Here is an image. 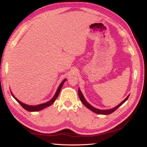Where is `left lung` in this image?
<instances>
[{"mask_svg":"<svg viewBox=\"0 0 147 147\" xmlns=\"http://www.w3.org/2000/svg\"><path fill=\"white\" fill-rule=\"evenodd\" d=\"M78 95H79V97L80 98V100H81V102H82V103H83L84 105L85 106L86 108H88V109H90V110H91V111L95 112V113H96V114H104V115H107V114H112V112H114L116 109H117L118 108H119L120 106L122 105V104H123L124 102H125L126 100H128V97H129V96H130V95H128L127 97H126L125 99H124L123 101L121 102V103L119 104H118V105H117L116 106H115V107H114V108H111V109H108V110H100V109H98V108H96L93 107V106L90 105V104L88 103L87 101H86V99L84 97L83 94H82V93L81 90H80V88H79V89H78Z\"/></svg>","mask_w":147,"mask_h":147,"instance_id":"obj_1","label":"left lung"}]
</instances>
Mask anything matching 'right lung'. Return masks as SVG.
Listing matches in <instances>:
<instances>
[{
  "label": "right lung",
  "instance_id": "add662e5",
  "mask_svg": "<svg viewBox=\"0 0 147 147\" xmlns=\"http://www.w3.org/2000/svg\"><path fill=\"white\" fill-rule=\"evenodd\" d=\"M65 80H66V79H65L64 80H63V81H62L61 83L60 84V85L59 86V87H58V88H57V91H56V92H55V95H54V96H53V98H52V99L50 100L49 101H48V102H45V103L39 104V105L31 106V105H27V104H24V103H23V102H22L19 101V100H18L17 98H16L15 96L13 95V93H12L11 92L12 96H13V97L14 98H15V99L16 100H17V101L18 102H19V103L20 104H21V106L24 108V109H25L26 110H27V111H29V112H37V111H39V110H43V109H44V108H45L48 107V106H51V104H53V102L55 101V100L57 99V96H59V92H60V91H61V89L62 86H63V84H64V82H65Z\"/></svg>",
  "mask_w": 147,
  "mask_h": 147
}]
</instances>
